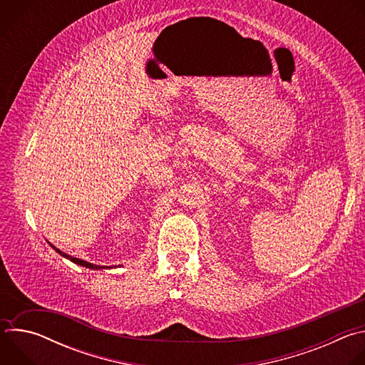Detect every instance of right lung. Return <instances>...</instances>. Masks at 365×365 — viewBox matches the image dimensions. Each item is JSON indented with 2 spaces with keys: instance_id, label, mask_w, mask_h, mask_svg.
Returning <instances> with one entry per match:
<instances>
[{
  "instance_id": "add662e5",
  "label": "right lung",
  "mask_w": 365,
  "mask_h": 365,
  "mask_svg": "<svg viewBox=\"0 0 365 365\" xmlns=\"http://www.w3.org/2000/svg\"><path fill=\"white\" fill-rule=\"evenodd\" d=\"M51 245V244H50ZM53 247V250H56L61 255H63L65 258H68V259H71L72 263H75V264H79V266H83V267H86V269H93V270H99V269H111V267H107V266H96V264H92V263H88V262H85V259H81V258H76V257H72V255H69V254H66V252H62L59 248H56L55 245H51Z\"/></svg>"
}]
</instances>
